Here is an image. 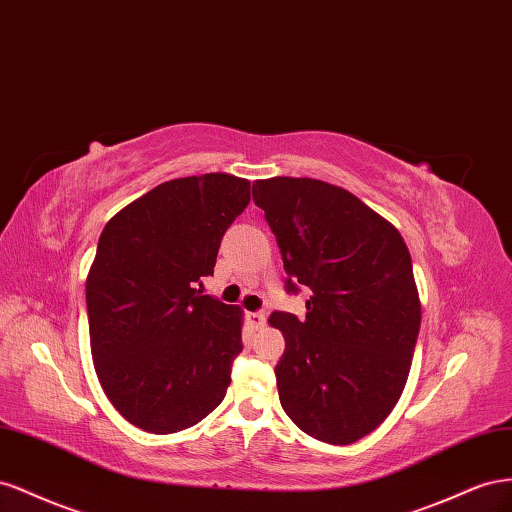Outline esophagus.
Wrapping results in <instances>:
<instances>
[{
  "mask_svg": "<svg viewBox=\"0 0 512 512\" xmlns=\"http://www.w3.org/2000/svg\"><path fill=\"white\" fill-rule=\"evenodd\" d=\"M246 319H248V324L251 326H255V328H264L266 326V315L264 313H246Z\"/></svg>",
  "mask_w": 512,
  "mask_h": 512,
  "instance_id": "1",
  "label": "esophagus"
}]
</instances>
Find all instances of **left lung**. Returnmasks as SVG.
<instances>
[{
    "label": "left lung",
    "instance_id": "obj_1",
    "mask_svg": "<svg viewBox=\"0 0 512 512\" xmlns=\"http://www.w3.org/2000/svg\"><path fill=\"white\" fill-rule=\"evenodd\" d=\"M253 199L281 248L287 291L309 287L306 317L276 311L274 367L285 414L319 442L354 444L397 405L420 330L410 251L392 223L341 186L270 178Z\"/></svg>",
    "mask_w": 512,
    "mask_h": 512
}]
</instances>
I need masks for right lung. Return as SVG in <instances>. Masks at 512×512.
I'll return each mask as SVG.
<instances>
[{
	"instance_id": "add662e5",
	"label": "right lung",
	"mask_w": 512,
	"mask_h": 512,
	"mask_svg": "<svg viewBox=\"0 0 512 512\" xmlns=\"http://www.w3.org/2000/svg\"><path fill=\"white\" fill-rule=\"evenodd\" d=\"M251 201L231 173L188 175L128 203L100 233L85 281L98 382L130 425L167 435L225 399L242 311L203 296L227 227Z\"/></svg>"
}]
</instances>
